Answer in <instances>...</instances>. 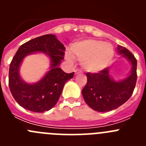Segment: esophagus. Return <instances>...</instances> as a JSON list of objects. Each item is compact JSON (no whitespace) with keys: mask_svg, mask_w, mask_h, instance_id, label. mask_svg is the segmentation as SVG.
<instances>
[{"mask_svg":"<svg viewBox=\"0 0 146 146\" xmlns=\"http://www.w3.org/2000/svg\"><path fill=\"white\" fill-rule=\"evenodd\" d=\"M74 73H75V74H80V73H81V71L79 70V69H76V70L74 71Z\"/></svg>","mask_w":146,"mask_h":146,"instance_id":"obj_1","label":"esophagus"}]
</instances>
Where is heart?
I'll list each match as a JSON object with an SVG mask.
<instances>
[{"mask_svg":"<svg viewBox=\"0 0 146 146\" xmlns=\"http://www.w3.org/2000/svg\"><path fill=\"white\" fill-rule=\"evenodd\" d=\"M114 53V48L110 44L89 38L73 44L71 53L66 54V59L72 62L75 58L81 60V66L86 72L97 73L109 65Z\"/></svg>","mask_w":146,"mask_h":146,"instance_id":"b5f03b06","label":"heart"}]
</instances>
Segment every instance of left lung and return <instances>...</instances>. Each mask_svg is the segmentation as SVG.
<instances>
[{
  "label": "left lung",
  "instance_id": "left-lung-1",
  "mask_svg": "<svg viewBox=\"0 0 146 146\" xmlns=\"http://www.w3.org/2000/svg\"><path fill=\"white\" fill-rule=\"evenodd\" d=\"M117 51L131 65L129 74L124 79L115 80L110 74V68L99 73H87V83L82 90L85 102L93 110L108 112L124 104L133 93L137 81V60L132 53L118 45Z\"/></svg>",
  "mask_w": 146,
  "mask_h": 146
}]
</instances>
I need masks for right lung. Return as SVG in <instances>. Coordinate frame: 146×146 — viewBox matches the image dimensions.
<instances>
[{
	"instance_id": "1",
	"label": "right lung",
	"mask_w": 146,
	"mask_h": 146,
	"mask_svg": "<svg viewBox=\"0 0 146 146\" xmlns=\"http://www.w3.org/2000/svg\"><path fill=\"white\" fill-rule=\"evenodd\" d=\"M66 48L55 35L47 34L25 42L20 47L9 66V86L15 101L23 108L43 113L52 109L58 102L64 86L74 76L59 68ZM42 52L50 59L49 70L36 83L29 84L21 78L20 66L24 58L31 54Z\"/></svg>"
}]
</instances>
